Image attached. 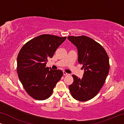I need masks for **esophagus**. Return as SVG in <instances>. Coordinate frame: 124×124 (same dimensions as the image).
<instances>
[{"label": "esophagus", "mask_w": 124, "mask_h": 124, "mask_svg": "<svg viewBox=\"0 0 124 124\" xmlns=\"http://www.w3.org/2000/svg\"><path fill=\"white\" fill-rule=\"evenodd\" d=\"M63 74H64V76H68V75H69L68 73H67L65 72H63Z\"/></svg>", "instance_id": "obj_1"}]
</instances>
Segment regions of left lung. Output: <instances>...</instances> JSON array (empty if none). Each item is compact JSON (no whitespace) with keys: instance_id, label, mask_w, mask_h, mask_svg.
<instances>
[{"instance_id":"obj_1","label":"left lung","mask_w":124,"mask_h":124,"mask_svg":"<svg viewBox=\"0 0 124 124\" xmlns=\"http://www.w3.org/2000/svg\"><path fill=\"white\" fill-rule=\"evenodd\" d=\"M68 39L77 47L78 61L85 70L81 79L72 75L73 82L69 86L71 95L78 101H89L98 94L106 81L109 57L102 46L90 37L69 36Z\"/></svg>"}]
</instances>
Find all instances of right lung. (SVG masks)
<instances>
[{
	"instance_id": "1",
	"label": "right lung",
	"mask_w": 124,
	"mask_h": 124,
	"mask_svg": "<svg viewBox=\"0 0 124 124\" xmlns=\"http://www.w3.org/2000/svg\"><path fill=\"white\" fill-rule=\"evenodd\" d=\"M66 38L42 34L30 40L20 50L17 72L25 91L34 99L43 101L50 97L63 75L59 69L50 70L46 64Z\"/></svg>"
}]
</instances>
